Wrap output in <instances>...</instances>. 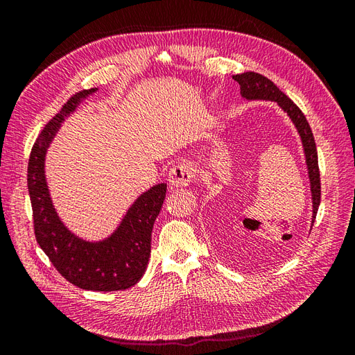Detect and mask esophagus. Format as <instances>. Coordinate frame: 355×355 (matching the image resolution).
Here are the masks:
<instances>
[{
    "label": "esophagus",
    "instance_id": "obj_1",
    "mask_svg": "<svg viewBox=\"0 0 355 355\" xmlns=\"http://www.w3.org/2000/svg\"><path fill=\"white\" fill-rule=\"evenodd\" d=\"M192 178H194V173H192V167L188 163H180L170 170L168 184L171 187H176V188L188 187L192 184Z\"/></svg>",
    "mask_w": 355,
    "mask_h": 355
}]
</instances>
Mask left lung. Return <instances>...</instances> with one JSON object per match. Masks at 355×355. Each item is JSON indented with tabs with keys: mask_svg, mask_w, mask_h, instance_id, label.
Segmentation results:
<instances>
[{
	"mask_svg": "<svg viewBox=\"0 0 355 355\" xmlns=\"http://www.w3.org/2000/svg\"><path fill=\"white\" fill-rule=\"evenodd\" d=\"M235 81L240 84V90L243 98L245 99H268L274 101L292 118L295 123L297 132L302 139L304 149H305V157H306V166H308V173L311 180V191H313V222L315 220L317 210L320 206L321 200V184H320V168H318V155H317V146L314 141L313 130L306 121L305 115L297 108V105L293 103L292 99H288L287 96L277 87V85L268 80L263 75L249 71L237 73L232 77Z\"/></svg>",
	"mask_w": 355,
	"mask_h": 355,
	"instance_id": "left-lung-1",
	"label": "left lung"
}]
</instances>
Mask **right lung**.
Segmentation results:
<instances>
[{
  "label": "right lung",
  "mask_w": 355,
  "mask_h": 355,
  "mask_svg": "<svg viewBox=\"0 0 355 355\" xmlns=\"http://www.w3.org/2000/svg\"><path fill=\"white\" fill-rule=\"evenodd\" d=\"M94 90H81L72 94L42 128L31 149L28 189L37 243L58 272L71 284L84 290L116 292L135 286L145 274L151 254L153 227L166 198L167 187L159 184L139 197L120 228L105 241H83L63 227L49 197L44 154L60 121Z\"/></svg>",
  "instance_id": "add662e5"
}]
</instances>
